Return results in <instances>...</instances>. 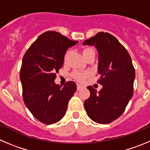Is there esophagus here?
I'll use <instances>...</instances> for the list:
<instances>
[{"label":"esophagus","mask_w":150,"mask_h":150,"mask_svg":"<svg viewBox=\"0 0 150 150\" xmlns=\"http://www.w3.org/2000/svg\"><path fill=\"white\" fill-rule=\"evenodd\" d=\"M76 88H77V91H79V90L82 89V86H81L80 85H77V86H76Z\"/></svg>","instance_id":"obj_1"}]
</instances>
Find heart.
Listing matches in <instances>:
<instances>
[{
  "label": "heart",
  "mask_w": 150,
  "mask_h": 150,
  "mask_svg": "<svg viewBox=\"0 0 150 150\" xmlns=\"http://www.w3.org/2000/svg\"><path fill=\"white\" fill-rule=\"evenodd\" d=\"M94 51L92 48H85L82 50V55L84 56H86L87 54H88L89 53ZM67 54L65 57V60L66 59ZM90 74L88 72H79V71H75L72 74V76L74 79H76L78 82H84L85 79L88 77H89Z\"/></svg>",
  "instance_id": "1"
}]
</instances>
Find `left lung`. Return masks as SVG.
<instances>
[{"instance_id": "obj_1", "label": "left lung", "mask_w": 150, "mask_h": 150, "mask_svg": "<svg viewBox=\"0 0 150 150\" xmlns=\"http://www.w3.org/2000/svg\"><path fill=\"white\" fill-rule=\"evenodd\" d=\"M83 45H95L97 49L101 76L98 82L102 85L99 92L88 87L91 95L85 101V109L93 122L109 124L123 113L132 98L135 68L126 48L110 34L99 32Z\"/></svg>"}]
</instances>
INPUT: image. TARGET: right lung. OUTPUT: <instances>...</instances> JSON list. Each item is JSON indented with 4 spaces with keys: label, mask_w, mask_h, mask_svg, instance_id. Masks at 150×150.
<instances>
[{
    "label": "right lung",
    "mask_w": 150,
    "mask_h": 150,
    "mask_svg": "<svg viewBox=\"0 0 150 150\" xmlns=\"http://www.w3.org/2000/svg\"><path fill=\"white\" fill-rule=\"evenodd\" d=\"M77 42L59 32L48 31L40 35L23 58L20 79L24 103L45 125L62 119L68 102L76 91L74 82H67L62 88L54 80L56 73L63 65L66 51Z\"/></svg>",
    "instance_id": "obj_1"
}]
</instances>
